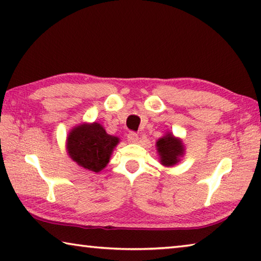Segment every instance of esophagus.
I'll use <instances>...</instances> for the list:
<instances>
[{"label": "esophagus", "mask_w": 261, "mask_h": 261, "mask_svg": "<svg viewBox=\"0 0 261 261\" xmlns=\"http://www.w3.org/2000/svg\"><path fill=\"white\" fill-rule=\"evenodd\" d=\"M126 139L129 142H131V144H135V142L138 141V135L136 134V132H129L126 136Z\"/></svg>", "instance_id": "1"}]
</instances>
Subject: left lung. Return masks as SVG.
Masks as SVG:
<instances>
[{"label":"left lung","mask_w":261,"mask_h":261,"mask_svg":"<svg viewBox=\"0 0 261 261\" xmlns=\"http://www.w3.org/2000/svg\"><path fill=\"white\" fill-rule=\"evenodd\" d=\"M157 148L161 156V163L165 166L176 164L178 162V157L183 154L182 142L171 134L161 138L157 141Z\"/></svg>","instance_id":"8db88e82"}]
</instances>
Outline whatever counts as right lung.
Listing matches in <instances>:
<instances>
[{
	"instance_id": "right-lung-1",
	"label": "right lung",
	"mask_w": 261,
	"mask_h": 261,
	"mask_svg": "<svg viewBox=\"0 0 261 261\" xmlns=\"http://www.w3.org/2000/svg\"><path fill=\"white\" fill-rule=\"evenodd\" d=\"M117 142L119 139L107 135L98 123L81 124L70 132L68 152L78 165L99 172L107 165Z\"/></svg>"
}]
</instances>
